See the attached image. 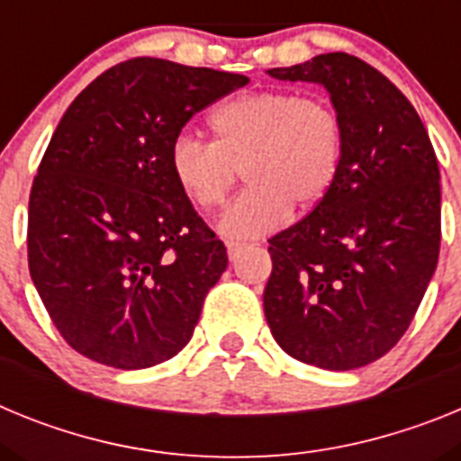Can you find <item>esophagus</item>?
Segmentation results:
<instances>
[{
    "label": "esophagus",
    "mask_w": 461,
    "mask_h": 461,
    "mask_svg": "<svg viewBox=\"0 0 461 461\" xmlns=\"http://www.w3.org/2000/svg\"><path fill=\"white\" fill-rule=\"evenodd\" d=\"M226 249H228V258L235 260L240 254H242L244 249H247V244H242V242H226Z\"/></svg>",
    "instance_id": "1"
}]
</instances>
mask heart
Wrapping results in <instances>:
<instances>
[{
	"label": "heart",
	"mask_w": 461,
	"mask_h": 461,
	"mask_svg": "<svg viewBox=\"0 0 461 461\" xmlns=\"http://www.w3.org/2000/svg\"><path fill=\"white\" fill-rule=\"evenodd\" d=\"M214 140L180 136L170 173L198 210H217L247 177V191L223 212L219 230L256 238L284 223L288 210H312L335 186L344 158V122L323 96L256 89L233 96L210 117Z\"/></svg>",
	"instance_id": "heart-1"
}]
</instances>
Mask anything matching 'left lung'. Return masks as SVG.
Listing matches in <instances>:
<instances>
[{
  "mask_svg": "<svg viewBox=\"0 0 461 461\" xmlns=\"http://www.w3.org/2000/svg\"><path fill=\"white\" fill-rule=\"evenodd\" d=\"M267 73L321 83L344 122L335 186L267 240V325L295 360L332 372L365 367L404 337L437 270V154L411 101L357 57L328 52Z\"/></svg>",
  "mask_w": 461,
  "mask_h": 461,
  "instance_id": "obj_1",
  "label": "left lung"
}]
</instances>
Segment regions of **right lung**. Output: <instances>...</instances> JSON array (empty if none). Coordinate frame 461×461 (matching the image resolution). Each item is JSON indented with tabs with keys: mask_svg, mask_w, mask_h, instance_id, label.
Segmentation results:
<instances>
[{
	"mask_svg": "<svg viewBox=\"0 0 461 461\" xmlns=\"http://www.w3.org/2000/svg\"><path fill=\"white\" fill-rule=\"evenodd\" d=\"M249 83L133 57L76 96L30 194L27 260L71 348L115 369L177 356L228 266L221 240L170 173L186 122Z\"/></svg>",
	"mask_w": 461,
	"mask_h": 461,
	"instance_id": "right-lung-1",
	"label": "right lung"
}]
</instances>
